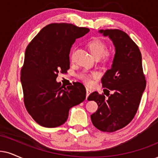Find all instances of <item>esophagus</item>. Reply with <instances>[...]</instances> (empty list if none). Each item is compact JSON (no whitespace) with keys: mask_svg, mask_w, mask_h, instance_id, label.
<instances>
[{"mask_svg":"<svg viewBox=\"0 0 158 158\" xmlns=\"http://www.w3.org/2000/svg\"><path fill=\"white\" fill-rule=\"evenodd\" d=\"M86 92H87V95H86V98L87 99V98H88L89 94L91 93L92 90H91V89L89 88V87H86Z\"/></svg>","mask_w":158,"mask_h":158,"instance_id":"1","label":"esophagus"}]
</instances>
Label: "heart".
<instances>
[{"mask_svg": "<svg viewBox=\"0 0 158 158\" xmlns=\"http://www.w3.org/2000/svg\"><path fill=\"white\" fill-rule=\"evenodd\" d=\"M87 47L93 57L96 59L101 58L103 62H108L111 59V53L106 51V45L102 40L99 39H92L87 42ZM97 76V72L84 73L81 76V79L86 83L89 84L91 82L92 79Z\"/></svg>", "mask_w": 158, "mask_h": 158, "instance_id": "obj_1", "label": "heart"}]
</instances>
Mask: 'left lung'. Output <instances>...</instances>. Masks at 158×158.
I'll return each instance as SVG.
<instances>
[{"label":"left lung","mask_w":158,"mask_h":158,"mask_svg":"<svg viewBox=\"0 0 158 158\" xmlns=\"http://www.w3.org/2000/svg\"><path fill=\"white\" fill-rule=\"evenodd\" d=\"M115 47V55L110 69L101 79L103 94L93 92L88 101L98 105L90 116L96 128L103 132H114L131 123L136 114L146 87L141 54L138 46L125 32L117 29L100 30ZM113 93L109 94L110 90ZM106 93H105V92Z\"/></svg>","instance_id":"1"}]
</instances>
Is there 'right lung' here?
<instances>
[{"mask_svg":"<svg viewBox=\"0 0 158 158\" xmlns=\"http://www.w3.org/2000/svg\"><path fill=\"white\" fill-rule=\"evenodd\" d=\"M89 31L73 24H49L26 48L21 70L24 103L32 118L41 126H60L66 122L70 109L86 98L81 83L65 87L56 79L60 72L69 69V53L75 40Z\"/></svg>","mask_w":158,"mask_h":158,"instance_id":"obj_1","label":"right lung"}]
</instances>
